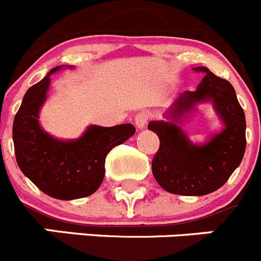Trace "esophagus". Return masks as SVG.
I'll list each match as a JSON object with an SVG mask.
<instances>
[{
  "mask_svg": "<svg viewBox=\"0 0 261 261\" xmlns=\"http://www.w3.org/2000/svg\"><path fill=\"white\" fill-rule=\"evenodd\" d=\"M148 119H150V115H148L146 111H141V113H138L135 118L136 126H137L138 129L145 128L146 124H147V121H148Z\"/></svg>",
  "mask_w": 261,
  "mask_h": 261,
  "instance_id": "34e87169",
  "label": "esophagus"
}]
</instances>
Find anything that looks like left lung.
Segmentation results:
<instances>
[{"mask_svg": "<svg viewBox=\"0 0 261 261\" xmlns=\"http://www.w3.org/2000/svg\"><path fill=\"white\" fill-rule=\"evenodd\" d=\"M202 82L193 92L186 91L166 118L175 121L197 102L213 100L226 128L206 145L195 146L172 121H150L148 129L160 140L152 159V173L159 185L174 195L202 196L222 187L241 164L246 150V119L232 84L205 66Z\"/></svg>", "mask_w": 261, "mask_h": 261, "instance_id": "8db88e82", "label": "left lung"}]
</instances>
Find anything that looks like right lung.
Returning a JSON list of instances; mask_svg holds the SVG:
<instances>
[{
    "label": "right lung",
    "mask_w": 261,
    "mask_h": 261,
    "mask_svg": "<svg viewBox=\"0 0 261 261\" xmlns=\"http://www.w3.org/2000/svg\"><path fill=\"white\" fill-rule=\"evenodd\" d=\"M59 69L49 71L52 74ZM49 74L27 91L12 125L16 163L42 192L59 200H74L96 192L105 175L111 148L132 137V124L89 126L76 141H58L42 130L38 113L46 100Z\"/></svg>",
    "instance_id": "obj_1"
}]
</instances>
